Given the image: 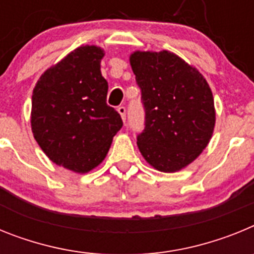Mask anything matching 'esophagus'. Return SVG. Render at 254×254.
<instances>
[{"mask_svg": "<svg viewBox=\"0 0 254 254\" xmlns=\"http://www.w3.org/2000/svg\"><path fill=\"white\" fill-rule=\"evenodd\" d=\"M117 111H118V113L121 114V117H122V120L126 121V107H123V105H120V107L117 108Z\"/></svg>", "mask_w": 254, "mask_h": 254, "instance_id": "34e87169", "label": "esophagus"}]
</instances>
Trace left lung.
<instances>
[{"mask_svg": "<svg viewBox=\"0 0 254 254\" xmlns=\"http://www.w3.org/2000/svg\"><path fill=\"white\" fill-rule=\"evenodd\" d=\"M141 90L145 123L137 146L160 172L187 167L207 146L214 98L196 68L170 52H134L129 58Z\"/></svg>", "mask_w": 254, "mask_h": 254, "instance_id": "8db88e82", "label": "left lung"}]
</instances>
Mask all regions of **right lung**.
I'll list each match as a JSON object with an SVG mask.
<instances>
[{
	"mask_svg": "<svg viewBox=\"0 0 254 254\" xmlns=\"http://www.w3.org/2000/svg\"><path fill=\"white\" fill-rule=\"evenodd\" d=\"M103 56L95 46L75 49L47 69L33 91L35 140L53 163L76 173L99 165L123 126L121 114L107 104Z\"/></svg>",
	"mask_w": 254,
	"mask_h": 254,
	"instance_id": "1",
	"label": "right lung"
}]
</instances>
